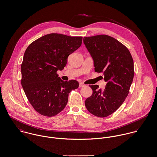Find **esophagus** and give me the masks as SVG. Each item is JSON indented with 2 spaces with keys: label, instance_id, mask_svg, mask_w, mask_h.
<instances>
[{
  "label": "esophagus",
  "instance_id": "obj_1",
  "mask_svg": "<svg viewBox=\"0 0 157 157\" xmlns=\"http://www.w3.org/2000/svg\"><path fill=\"white\" fill-rule=\"evenodd\" d=\"M85 85L84 84H83V83H80V84H79V87H84L85 86Z\"/></svg>",
  "mask_w": 157,
  "mask_h": 157
}]
</instances>
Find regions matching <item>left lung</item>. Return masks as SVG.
Returning a JSON list of instances; mask_svg holds the SVG:
<instances>
[{
  "mask_svg": "<svg viewBox=\"0 0 157 157\" xmlns=\"http://www.w3.org/2000/svg\"><path fill=\"white\" fill-rule=\"evenodd\" d=\"M83 42L94 59L95 71L104 74L107 82L104 89L90 85L92 95L85 101L87 110L105 117L114 113L128 95L133 80L134 62L128 49L107 35L84 37Z\"/></svg>",
  "mask_w": 157,
  "mask_h": 157,
  "instance_id": "8db88e82",
  "label": "left lung"
}]
</instances>
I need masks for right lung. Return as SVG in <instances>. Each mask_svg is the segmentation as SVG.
<instances>
[{"label": "right lung", "mask_w": 157, "mask_h": 157, "mask_svg": "<svg viewBox=\"0 0 157 157\" xmlns=\"http://www.w3.org/2000/svg\"><path fill=\"white\" fill-rule=\"evenodd\" d=\"M82 36L50 33L26 48L21 65V83L30 104L40 114L52 117L67 105L69 93L78 87L77 80L63 81L57 74L68 57L82 45Z\"/></svg>", "instance_id": "right-lung-1"}]
</instances>
